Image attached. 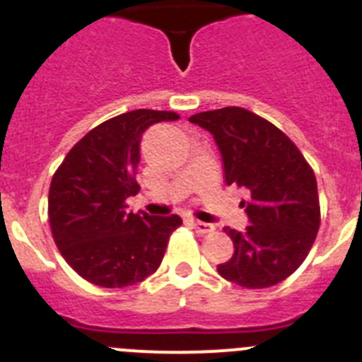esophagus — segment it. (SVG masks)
Returning <instances> with one entry per match:
<instances>
[{
  "mask_svg": "<svg viewBox=\"0 0 362 362\" xmlns=\"http://www.w3.org/2000/svg\"><path fill=\"white\" fill-rule=\"evenodd\" d=\"M192 226H194V230H196L197 233H210V232H214V225H210V223H203V221L192 219Z\"/></svg>",
  "mask_w": 362,
  "mask_h": 362,
  "instance_id": "1",
  "label": "esophagus"
}]
</instances>
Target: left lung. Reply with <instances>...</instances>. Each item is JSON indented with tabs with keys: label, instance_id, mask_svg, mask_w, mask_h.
I'll return each instance as SVG.
<instances>
[{
	"label": "left lung",
	"instance_id": "8db88e82",
	"mask_svg": "<svg viewBox=\"0 0 362 362\" xmlns=\"http://www.w3.org/2000/svg\"><path fill=\"white\" fill-rule=\"evenodd\" d=\"M190 123L209 130L221 152L226 185L248 190L246 230L228 228L233 255L221 276L245 288H268L300 267L319 230L317 181L277 127L239 107L201 112Z\"/></svg>",
	"mask_w": 362,
	"mask_h": 362
}]
</instances>
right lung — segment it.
Wrapping results in <instances>:
<instances>
[{
    "label": "right lung",
    "instance_id": "add662e5",
    "mask_svg": "<svg viewBox=\"0 0 362 362\" xmlns=\"http://www.w3.org/2000/svg\"><path fill=\"white\" fill-rule=\"evenodd\" d=\"M163 110H132L105 121L72 146L52 177L49 219L66 263L88 283L123 288L158 270L181 217L127 210L136 196L139 143L153 123L177 119Z\"/></svg>",
    "mask_w": 362,
    "mask_h": 362
}]
</instances>
